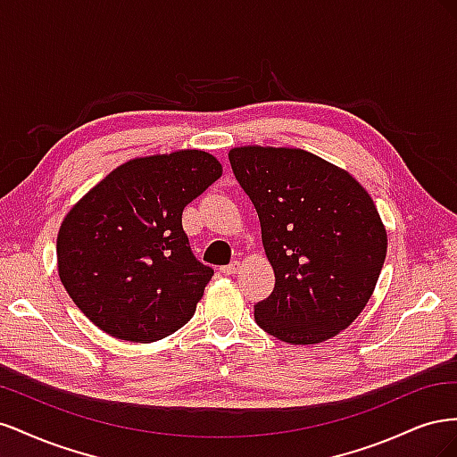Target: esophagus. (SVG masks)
<instances>
[{
	"instance_id": "esophagus-1",
	"label": "esophagus",
	"mask_w": 457,
	"mask_h": 457,
	"mask_svg": "<svg viewBox=\"0 0 457 457\" xmlns=\"http://www.w3.org/2000/svg\"><path fill=\"white\" fill-rule=\"evenodd\" d=\"M238 270H240V262H238V261L230 262V265L220 267V272H223V274H237Z\"/></svg>"
}]
</instances>
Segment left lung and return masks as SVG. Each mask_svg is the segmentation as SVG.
Segmentation results:
<instances>
[{
	"instance_id": "left-lung-1",
	"label": "left lung",
	"mask_w": 457,
	"mask_h": 457,
	"mask_svg": "<svg viewBox=\"0 0 457 457\" xmlns=\"http://www.w3.org/2000/svg\"><path fill=\"white\" fill-rule=\"evenodd\" d=\"M228 160L276 278L255 322L292 345L337 336L366 307L386 255L376 204L353 175L307 150L240 146Z\"/></svg>"
}]
</instances>
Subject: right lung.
Instances as JSON below:
<instances>
[{
  "label": "right lung",
  "instance_id": "add662e5",
  "mask_svg": "<svg viewBox=\"0 0 457 457\" xmlns=\"http://www.w3.org/2000/svg\"><path fill=\"white\" fill-rule=\"evenodd\" d=\"M220 175L204 150L135 158L68 212L57 238L59 276L96 328L152 343L190 320L213 269L192 253L181 217Z\"/></svg>",
  "mask_w": 457,
  "mask_h": 457
}]
</instances>
